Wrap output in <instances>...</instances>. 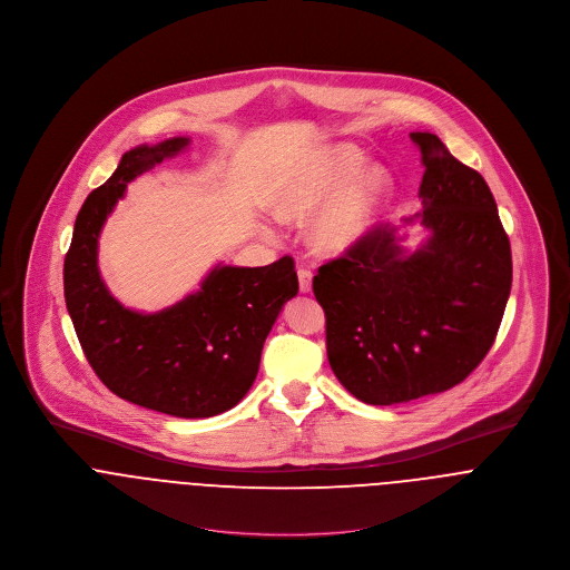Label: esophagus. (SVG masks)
<instances>
[{
	"instance_id": "34e87169",
	"label": "esophagus",
	"mask_w": 570,
	"mask_h": 570,
	"mask_svg": "<svg viewBox=\"0 0 570 570\" xmlns=\"http://www.w3.org/2000/svg\"><path fill=\"white\" fill-rule=\"evenodd\" d=\"M312 278H314L312 269L298 267V287H301L303 294H309V292H312Z\"/></svg>"
}]
</instances>
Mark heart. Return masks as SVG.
<instances>
[{
  "instance_id": "obj_1",
  "label": "heart",
  "mask_w": 570,
  "mask_h": 570,
  "mask_svg": "<svg viewBox=\"0 0 570 570\" xmlns=\"http://www.w3.org/2000/svg\"><path fill=\"white\" fill-rule=\"evenodd\" d=\"M366 156L351 145L328 147L316 163L281 177L272 190V210L283 222L312 219L309 244L325 256H342L362 244L386 210L393 175L384 166L362 173Z\"/></svg>"
}]
</instances>
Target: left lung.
Masks as SVG:
<instances>
[{
    "mask_svg": "<svg viewBox=\"0 0 570 570\" xmlns=\"http://www.w3.org/2000/svg\"><path fill=\"white\" fill-rule=\"evenodd\" d=\"M410 138L425 170L423 210L406 224L428 239L407 252L397 228L377 226L314 276L331 371L371 406L461 384L488 355L511 292V245L488 181L439 136Z\"/></svg>",
    "mask_w": 570,
    "mask_h": 570,
    "instance_id": "left-lung-1",
    "label": "left lung"
}]
</instances>
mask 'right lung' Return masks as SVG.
<instances>
[{
    "label": "right lung",
    "mask_w": 570,
    "mask_h": 570,
    "mask_svg": "<svg viewBox=\"0 0 570 570\" xmlns=\"http://www.w3.org/2000/svg\"><path fill=\"white\" fill-rule=\"evenodd\" d=\"M188 138L140 145L85 199L63 263L70 318L87 362L120 400L181 419L237 406L256 380L261 351L283 305L298 294L294 258L265 267L217 265L199 289L156 314L120 305L98 269V237L125 188L181 154Z\"/></svg>",
    "instance_id": "1"
}]
</instances>
